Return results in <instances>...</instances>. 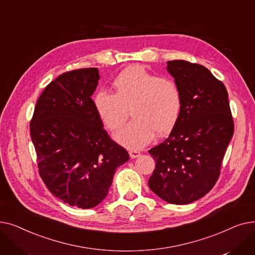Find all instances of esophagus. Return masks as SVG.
<instances>
[{
  "label": "esophagus",
  "instance_id": "esophagus-1",
  "mask_svg": "<svg viewBox=\"0 0 255 255\" xmlns=\"http://www.w3.org/2000/svg\"><path fill=\"white\" fill-rule=\"evenodd\" d=\"M129 155L131 158L134 159V158H137L140 156V152L136 151V150H131V151H129Z\"/></svg>",
  "mask_w": 255,
  "mask_h": 255
}]
</instances>
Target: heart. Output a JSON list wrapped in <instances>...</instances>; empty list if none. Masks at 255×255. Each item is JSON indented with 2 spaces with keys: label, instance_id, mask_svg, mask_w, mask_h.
Instances as JSON below:
<instances>
[{
  "label": "heart",
  "instance_id": "obj_1",
  "mask_svg": "<svg viewBox=\"0 0 255 255\" xmlns=\"http://www.w3.org/2000/svg\"><path fill=\"white\" fill-rule=\"evenodd\" d=\"M115 94L101 90L93 98L94 109L107 129L124 125L130 109L133 119L116 134L129 149H140L154 137L168 133L178 122L182 95L176 82L158 77L141 66H131L113 83Z\"/></svg>",
  "mask_w": 255,
  "mask_h": 255
}]
</instances>
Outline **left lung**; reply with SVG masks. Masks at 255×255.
Returning <instances> with one entry per match:
<instances>
[{
	"label": "left lung",
	"instance_id": "left-lung-1",
	"mask_svg": "<svg viewBox=\"0 0 255 255\" xmlns=\"http://www.w3.org/2000/svg\"><path fill=\"white\" fill-rule=\"evenodd\" d=\"M166 69L181 91L182 110L169 136L149 151L156 166L148 184L165 202L186 205L217 182L234 121L225 86L206 67L175 60Z\"/></svg>",
	"mask_w": 255,
	"mask_h": 255
}]
</instances>
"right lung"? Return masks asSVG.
<instances>
[{
	"label": "right lung",
	"instance_id": "add662e5",
	"mask_svg": "<svg viewBox=\"0 0 255 255\" xmlns=\"http://www.w3.org/2000/svg\"><path fill=\"white\" fill-rule=\"evenodd\" d=\"M99 78L97 68L61 74L40 95L30 123L40 177L53 195L82 209L102 202L117 168L129 160L94 109Z\"/></svg>",
	"mask_w": 255,
	"mask_h": 255
}]
</instances>
